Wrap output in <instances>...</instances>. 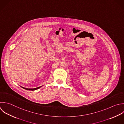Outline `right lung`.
Returning <instances> with one entry per match:
<instances>
[{"mask_svg": "<svg viewBox=\"0 0 124 124\" xmlns=\"http://www.w3.org/2000/svg\"><path fill=\"white\" fill-rule=\"evenodd\" d=\"M41 86H39V87H37V88H24V87H22L24 89H26V90H32V91H34V90H36L39 88L40 87H41Z\"/></svg>", "mask_w": 124, "mask_h": 124, "instance_id": "1", "label": "right lung"}]
</instances>
